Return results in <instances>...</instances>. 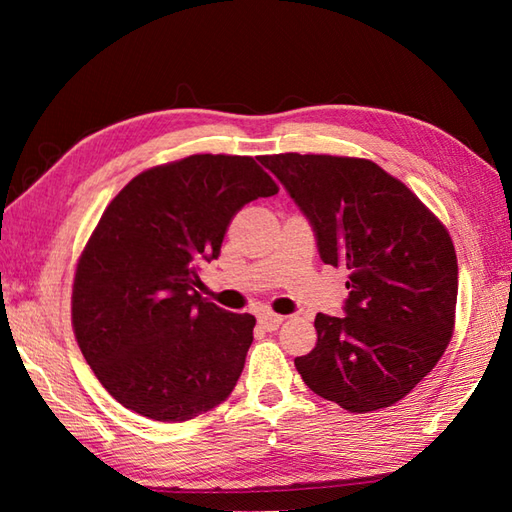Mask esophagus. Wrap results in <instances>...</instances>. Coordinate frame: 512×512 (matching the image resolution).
Returning a JSON list of instances; mask_svg holds the SVG:
<instances>
[{"instance_id": "obj_1", "label": "esophagus", "mask_w": 512, "mask_h": 512, "mask_svg": "<svg viewBox=\"0 0 512 512\" xmlns=\"http://www.w3.org/2000/svg\"><path fill=\"white\" fill-rule=\"evenodd\" d=\"M257 321H259V325H262L264 330L275 332V330L279 328V325L284 323V317H281V314H275V312H259Z\"/></svg>"}]
</instances>
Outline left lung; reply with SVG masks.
<instances>
[{
    "label": "left lung",
    "instance_id": "left-lung-1",
    "mask_svg": "<svg viewBox=\"0 0 512 512\" xmlns=\"http://www.w3.org/2000/svg\"><path fill=\"white\" fill-rule=\"evenodd\" d=\"M275 173L308 217L325 264L350 270L345 317L317 314V345L295 358L314 394L352 413L396 405L447 350L458 257L444 224L376 162L275 154Z\"/></svg>",
    "mask_w": 512,
    "mask_h": 512
}]
</instances>
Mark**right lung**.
Returning <instances> with one entry per match:
<instances>
[{
	"label": "right lung",
	"mask_w": 512,
	"mask_h": 512,
	"mask_svg": "<svg viewBox=\"0 0 512 512\" xmlns=\"http://www.w3.org/2000/svg\"><path fill=\"white\" fill-rule=\"evenodd\" d=\"M277 191L255 158L195 154L138 173L107 204L76 264L72 328L123 407L184 422L231 396L255 317L206 301L200 266L244 204Z\"/></svg>",
	"instance_id": "right-lung-1"
}]
</instances>
